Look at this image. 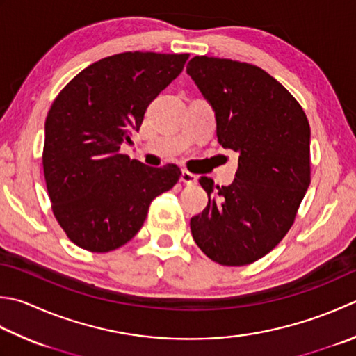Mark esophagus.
<instances>
[{"label": "esophagus", "instance_id": "34e87169", "mask_svg": "<svg viewBox=\"0 0 356 356\" xmlns=\"http://www.w3.org/2000/svg\"><path fill=\"white\" fill-rule=\"evenodd\" d=\"M180 182L185 184V185H196L197 177L190 171H182V174H180Z\"/></svg>", "mask_w": 356, "mask_h": 356}]
</instances>
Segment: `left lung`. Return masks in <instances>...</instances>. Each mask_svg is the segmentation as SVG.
Listing matches in <instances>:
<instances>
[{
	"mask_svg": "<svg viewBox=\"0 0 356 356\" xmlns=\"http://www.w3.org/2000/svg\"><path fill=\"white\" fill-rule=\"evenodd\" d=\"M186 72L211 103L218 142L239 154L229 186L199 179L208 205L191 218L193 239L220 266H248L289 233L310 185L307 115L280 81L248 63L200 55Z\"/></svg>",
	"mask_w": 356,
	"mask_h": 356,
	"instance_id": "obj_1",
	"label": "left lung"
}]
</instances>
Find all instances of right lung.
<instances>
[{"instance_id":"1","label":"right lung","mask_w":356,"mask_h":356,"mask_svg":"<svg viewBox=\"0 0 356 356\" xmlns=\"http://www.w3.org/2000/svg\"><path fill=\"white\" fill-rule=\"evenodd\" d=\"M188 54L123 52L76 74L44 123L43 171L52 213L75 245L108 253L142 228L151 202L177 184L176 165L149 168L120 152Z\"/></svg>"}]
</instances>
